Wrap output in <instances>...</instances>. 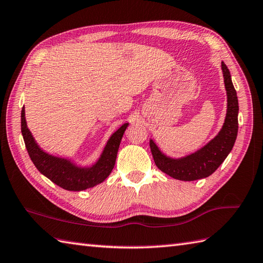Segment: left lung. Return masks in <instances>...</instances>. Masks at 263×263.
Returning a JSON list of instances; mask_svg holds the SVG:
<instances>
[{
    "label": "left lung",
    "instance_id": "obj_1",
    "mask_svg": "<svg viewBox=\"0 0 263 263\" xmlns=\"http://www.w3.org/2000/svg\"><path fill=\"white\" fill-rule=\"evenodd\" d=\"M221 69L227 92V112L222 127L212 140L195 153L178 158L167 156L153 139L149 140L156 166L170 177L181 181L208 178L223 163L235 145L238 132V98L231 81L230 71L223 61L221 63Z\"/></svg>",
    "mask_w": 263,
    "mask_h": 263
}]
</instances>
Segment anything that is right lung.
<instances>
[{
  "label": "right lung",
  "instance_id": "1",
  "mask_svg": "<svg viewBox=\"0 0 263 263\" xmlns=\"http://www.w3.org/2000/svg\"><path fill=\"white\" fill-rule=\"evenodd\" d=\"M127 126L128 123H125L112 133L96 163L89 166H81L69 158L54 156L44 152L27 127L25 107L22 109V135L34 165L57 186L70 192H81L105 181L115 166L118 148Z\"/></svg>",
  "mask_w": 263,
  "mask_h": 263
}]
</instances>
